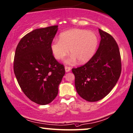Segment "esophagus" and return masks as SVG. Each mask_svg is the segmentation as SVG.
<instances>
[{
  "instance_id": "1",
  "label": "esophagus",
  "mask_w": 133,
  "mask_h": 133,
  "mask_svg": "<svg viewBox=\"0 0 133 133\" xmlns=\"http://www.w3.org/2000/svg\"><path fill=\"white\" fill-rule=\"evenodd\" d=\"M65 70L66 72H69L70 70H71V68L70 67H68V66H65Z\"/></svg>"
}]
</instances>
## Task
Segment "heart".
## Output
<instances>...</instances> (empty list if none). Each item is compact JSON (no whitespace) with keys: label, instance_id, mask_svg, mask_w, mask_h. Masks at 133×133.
<instances>
[{"label":"heart","instance_id":"heart-1","mask_svg":"<svg viewBox=\"0 0 133 133\" xmlns=\"http://www.w3.org/2000/svg\"><path fill=\"white\" fill-rule=\"evenodd\" d=\"M99 44V38L94 32L86 29H73L62 32L59 40H55L50 49L55 58L63 59L70 52L72 55L65 61L73 64L78 60L80 63L89 61L96 53Z\"/></svg>","mask_w":133,"mask_h":133}]
</instances>
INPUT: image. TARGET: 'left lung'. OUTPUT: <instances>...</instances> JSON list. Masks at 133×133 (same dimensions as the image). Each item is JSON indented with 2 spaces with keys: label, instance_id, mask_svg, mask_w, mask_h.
Returning a JSON list of instances; mask_svg holds the SVG:
<instances>
[{
  "label": "left lung",
  "instance_id": "left-lung-1",
  "mask_svg": "<svg viewBox=\"0 0 133 133\" xmlns=\"http://www.w3.org/2000/svg\"><path fill=\"white\" fill-rule=\"evenodd\" d=\"M101 39L99 48L83 66L73 68L78 94L88 102L105 97L117 84L122 71L120 54L114 37L99 29Z\"/></svg>",
  "mask_w": 133,
  "mask_h": 133
}]
</instances>
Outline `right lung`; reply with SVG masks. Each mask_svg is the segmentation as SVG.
Listing matches in <instances>:
<instances>
[{
    "mask_svg": "<svg viewBox=\"0 0 133 133\" xmlns=\"http://www.w3.org/2000/svg\"><path fill=\"white\" fill-rule=\"evenodd\" d=\"M57 31L58 26L34 29L21 39L15 54L14 73L21 90L42 105L56 97L65 73L50 49Z\"/></svg>",
    "mask_w": 133,
    "mask_h": 133,
    "instance_id": "add662e5",
    "label": "right lung"
}]
</instances>
